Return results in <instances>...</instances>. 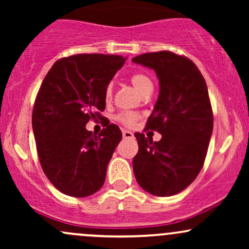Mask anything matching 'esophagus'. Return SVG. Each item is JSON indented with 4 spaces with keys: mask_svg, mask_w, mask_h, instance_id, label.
Returning a JSON list of instances; mask_svg holds the SVG:
<instances>
[{
    "mask_svg": "<svg viewBox=\"0 0 249 249\" xmlns=\"http://www.w3.org/2000/svg\"><path fill=\"white\" fill-rule=\"evenodd\" d=\"M123 138H124V139H131V138H133V133L131 132V131L123 130Z\"/></svg>",
    "mask_w": 249,
    "mask_h": 249,
    "instance_id": "obj_1",
    "label": "esophagus"
}]
</instances>
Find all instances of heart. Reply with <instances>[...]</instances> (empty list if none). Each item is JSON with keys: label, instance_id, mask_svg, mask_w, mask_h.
Here are the masks:
<instances>
[{"label": "heart", "instance_id": "b5f03b06", "mask_svg": "<svg viewBox=\"0 0 249 249\" xmlns=\"http://www.w3.org/2000/svg\"><path fill=\"white\" fill-rule=\"evenodd\" d=\"M130 82L131 84L133 85V88L138 91L139 93H142L145 89L152 87V82L148 77L145 75V73L142 72H137L133 73L132 76L130 77ZM111 95H112V85H107V90H105V98L110 99ZM117 119L119 122L123 123L126 126H132V125L136 123L137 119H138V116L136 113H122V115L117 116Z\"/></svg>", "mask_w": 249, "mask_h": 249}]
</instances>
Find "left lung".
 Returning <instances> with one entry per match:
<instances>
[{
	"mask_svg": "<svg viewBox=\"0 0 249 249\" xmlns=\"http://www.w3.org/2000/svg\"><path fill=\"white\" fill-rule=\"evenodd\" d=\"M132 62L158 77V99L146 127L161 134L153 142L134 133L139 146L132 162L134 177L150 194L174 196L194 181L207 153L213 112L206 82L191 59L171 51L142 53Z\"/></svg>",
	"mask_w": 249,
	"mask_h": 249,
	"instance_id": "8db88e82",
	"label": "left lung"
}]
</instances>
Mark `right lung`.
Masks as SVG:
<instances>
[{
	"mask_svg": "<svg viewBox=\"0 0 249 249\" xmlns=\"http://www.w3.org/2000/svg\"><path fill=\"white\" fill-rule=\"evenodd\" d=\"M126 57L82 53L58 59L43 79L33 130L43 172L62 193L99 191L122 132L115 124L95 136L85 125L105 110V90Z\"/></svg>",
	"mask_w": 249,
	"mask_h": 249,
	"instance_id": "add662e5",
	"label": "right lung"
}]
</instances>
